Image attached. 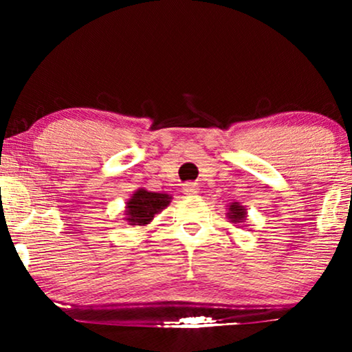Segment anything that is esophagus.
<instances>
[{
    "label": "esophagus",
    "mask_w": 352,
    "mask_h": 352,
    "mask_svg": "<svg viewBox=\"0 0 352 352\" xmlns=\"http://www.w3.org/2000/svg\"><path fill=\"white\" fill-rule=\"evenodd\" d=\"M200 187L197 182H186V184H182V192L187 195H194V194H199Z\"/></svg>",
    "instance_id": "1"
}]
</instances>
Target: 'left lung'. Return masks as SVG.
Here are the masks:
<instances>
[{
  "label": "left lung",
  "mask_w": 352,
  "mask_h": 352,
  "mask_svg": "<svg viewBox=\"0 0 352 352\" xmlns=\"http://www.w3.org/2000/svg\"><path fill=\"white\" fill-rule=\"evenodd\" d=\"M228 219L232 224H245L247 221V208L239 204V201H234V204L228 205Z\"/></svg>",
  "instance_id": "left-lung-1"
}]
</instances>
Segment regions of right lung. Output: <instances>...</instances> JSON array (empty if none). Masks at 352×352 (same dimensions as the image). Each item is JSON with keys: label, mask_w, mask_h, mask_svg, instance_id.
I'll use <instances>...</instances> for the list:
<instances>
[{"label": "right lung", "mask_w": 352, "mask_h": 352, "mask_svg": "<svg viewBox=\"0 0 352 352\" xmlns=\"http://www.w3.org/2000/svg\"><path fill=\"white\" fill-rule=\"evenodd\" d=\"M171 195L160 194V192L146 190L144 187L138 189L129 197L124 206V221L129 226H147L155 218V214L160 213L171 204Z\"/></svg>", "instance_id": "add662e5"}]
</instances>
